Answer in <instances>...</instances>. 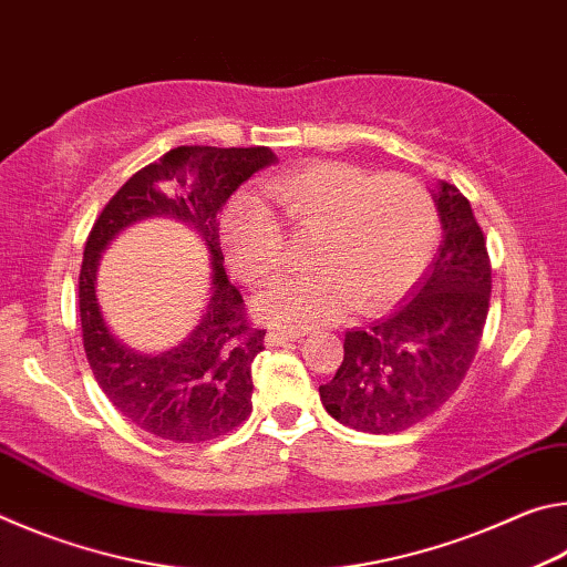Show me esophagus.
<instances>
[{
    "label": "esophagus",
    "mask_w": 567,
    "mask_h": 567,
    "mask_svg": "<svg viewBox=\"0 0 567 567\" xmlns=\"http://www.w3.org/2000/svg\"><path fill=\"white\" fill-rule=\"evenodd\" d=\"M302 332H292V330H270L265 334V342L270 344V348H277V344H285V342H295L300 340Z\"/></svg>",
    "instance_id": "esophagus-1"
}]
</instances>
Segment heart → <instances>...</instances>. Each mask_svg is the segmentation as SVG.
I'll use <instances>...</instances> for the list:
<instances>
[{
  "label": "heart",
  "instance_id": "heart-1",
  "mask_svg": "<svg viewBox=\"0 0 567 567\" xmlns=\"http://www.w3.org/2000/svg\"><path fill=\"white\" fill-rule=\"evenodd\" d=\"M260 197L295 233L318 235L310 247L315 272L275 285L255 305L257 318L277 328H315L350 305L360 315L388 310L435 252L437 207L415 177L312 162L267 179ZM262 203L239 197L219 219L227 262L252 287L275 282L285 267L280 225Z\"/></svg>",
  "mask_w": 567,
  "mask_h": 567
}]
</instances>
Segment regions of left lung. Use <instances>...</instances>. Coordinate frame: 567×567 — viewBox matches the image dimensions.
<instances>
[{"label": "left lung", "instance_id": "8db88e82", "mask_svg": "<svg viewBox=\"0 0 567 567\" xmlns=\"http://www.w3.org/2000/svg\"><path fill=\"white\" fill-rule=\"evenodd\" d=\"M433 199L443 239L400 305L370 328L344 332V358L320 400L360 433L417 425L460 388L491 307V260L483 229L460 189L437 179Z\"/></svg>", "mask_w": 567, "mask_h": 567}]
</instances>
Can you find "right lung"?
<instances>
[{
  "label": "right lung",
  "mask_w": 567,
  "mask_h": 567,
  "mask_svg": "<svg viewBox=\"0 0 567 567\" xmlns=\"http://www.w3.org/2000/svg\"><path fill=\"white\" fill-rule=\"evenodd\" d=\"M267 147H177L132 175L94 223L80 272L82 340L94 380L132 425L172 443H205L252 412V360L265 330L245 318L243 295L225 275L219 223L229 195L275 165ZM175 218L196 229L210 260L204 315L188 338L165 353H140L111 332L96 297L101 252L145 218Z\"/></svg>",
  "instance_id": "1"
}]
</instances>
